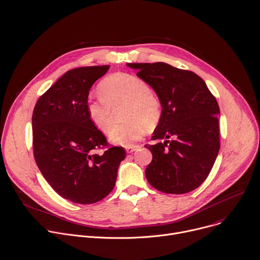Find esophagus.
Returning <instances> with one entry per match:
<instances>
[{
	"label": "esophagus",
	"mask_w": 260,
	"mask_h": 260,
	"mask_svg": "<svg viewBox=\"0 0 260 260\" xmlns=\"http://www.w3.org/2000/svg\"><path fill=\"white\" fill-rule=\"evenodd\" d=\"M140 148V146H128V147H126V151H127V153H133V152H135L136 150H138Z\"/></svg>",
	"instance_id": "1"
}]
</instances>
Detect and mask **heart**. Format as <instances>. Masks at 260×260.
<instances>
[{
    "label": "heart",
    "instance_id": "1",
    "mask_svg": "<svg viewBox=\"0 0 260 260\" xmlns=\"http://www.w3.org/2000/svg\"><path fill=\"white\" fill-rule=\"evenodd\" d=\"M99 92L102 97L86 101V111L93 124L104 134L112 126L114 109L126 104L123 118L127 122L114 126L108 134L114 143L131 146L142 136L145 127L152 129L160 119V101L149 84L135 75L111 74L101 81Z\"/></svg>",
    "mask_w": 260,
    "mask_h": 260
}]
</instances>
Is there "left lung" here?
I'll return each instance as SVG.
<instances>
[{
  "label": "left lung",
  "mask_w": 260,
  "mask_h": 260,
  "mask_svg": "<svg viewBox=\"0 0 260 260\" xmlns=\"http://www.w3.org/2000/svg\"><path fill=\"white\" fill-rule=\"evenodd\" d=\"M126 65L155 91L162 106L152 137L157 142L145 146L153 155L146 169L148 182L169 194L198 188L208 178L220 149L216 98L205 80L191 71L162 62Z\"/></svg>",
  "instance_id": "left-lung-1"
}]
</instances>
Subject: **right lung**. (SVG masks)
Masks as SVG:
<instances>
[{"label": "right lung", "mask_w": 260, "mask_h": 260, "mask_svg": "<svg viewBox=\"0 0 260 260\" xmlns=\"http://www.w3.org/2000/svg\"><path fill=\"white\" fill-rule=\"evenodd\" d=\"M109 69L80 67L66 72L37 101L32 117L34 157L42 176L63 198L97 203L115 185L126 152L112 147L90 120L86 101L92 85Z\"/></svg>", "instance_id": "right-lung-1"}]
</instances>
